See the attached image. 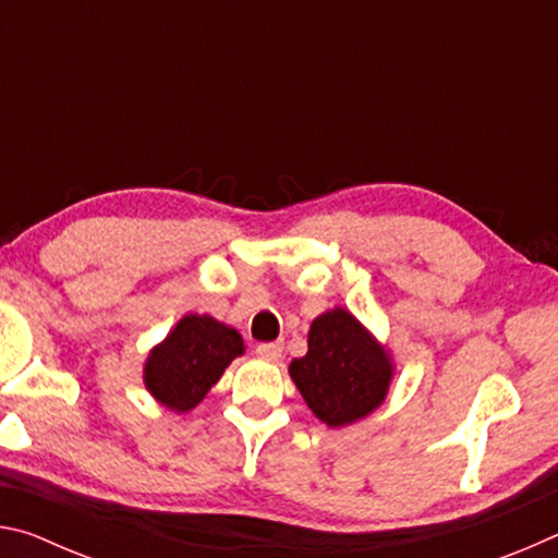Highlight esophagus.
Listing matches in <instances>:
<instances>
[{"instance_id":"esophagus-1","label":"esophagus","mask_w":558,"mask_h":558,"mask_svg":"<svg viewBox=\"0 0 558 558\" xmlns=\"http://www.w3.org/2000/svg\"><path fill=\"white\" fill-rule=\"evenodd\" d=\"M256 354L260 359H266V362H278L282 356V344L280 342H263L256 347Z\"/></svg>"}]
</instances>
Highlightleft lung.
<instances>
[{"mask_svg":"<svg viewBox=\"0 0 558 558\" xmlns=\"http://www.w3.org/2000/svg\"><path fill=\"white\" fill-rule=\"evenodd\" d=\"M288 372L310 411L339 428L379 409L393 379V362L352 313L335 307L313 319L307 354L292 359Z\"/></svg>","mask_w":558,"mask_h":558,"instance_id":"8db88e82","label":"left lung"}]
</instances>
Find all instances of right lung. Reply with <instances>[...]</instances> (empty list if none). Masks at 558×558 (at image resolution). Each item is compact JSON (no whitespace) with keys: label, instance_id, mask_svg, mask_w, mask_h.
I'll return each mask as SVG.
<instances>
[{"label":"right lung","instance_id":"right-lung-1","mask_svg":"<svg viewBox=\"0 0 558 558\" xmlns=\"http://www.w3.org/2000/svg\"><path fill=\"white\" fill-rule=\"evenodd\" d=\"M243 349L233 327L209 315H184L147 356V391L169 411H192Z\"/></svg>","mask_w":558,"mask_h":558}]
</instances>
